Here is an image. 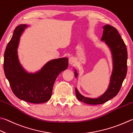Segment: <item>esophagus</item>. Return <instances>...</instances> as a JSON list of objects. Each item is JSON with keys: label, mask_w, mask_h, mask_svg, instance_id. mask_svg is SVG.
<instances>
[{"label": "esophagus", "mask_w": 133, "mask_h": 133, "mask_svg": "<svg viewBox=\"0 0 133 133\" xmlns=\"http://www.w3.org/2000/svg\"><path fill=\"white\" fill-rule=\"evenodd\" d=\"M75 62H76V61H75V58H74V57H71L69 58V64L74 65V64H75Z\"/></svg>", "instance_id": "34e87169"}]
</instances>
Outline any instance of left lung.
I'll return each instance as SVG.
<instances>
[{
	"mask_svg": "<svg viewBox=\"0 0 133 133\" xmlns=\"http://www.w3.org/2000/svg\"><path fill=\"white\" fill-rule=\"evenodd\" d=\"M103 34L101 41L109 47L111 52L113 69L110 77L108 87L103 94L95 98L86 97L80 93L75 88L77 98L79 101L90 105L102 104L115 97L121 90L127 71V50L123 40L115 28L109 25L103 26ZM75 76L77 77L76 69H75Z\"/></svg>",
	"mask_w": 133,
	"mask_h": 133,
	"instance_id": "left-lung-1",
	"label": "left lung"
}]
</instances>
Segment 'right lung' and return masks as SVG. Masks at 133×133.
Returning a JSON list of instances; mask_svg holds the SVG:
<instances>
[{
	"instance_id": "add662e5",
	"label": "right lung",
	"mask_w": 133,
	"mask_h": 133,
	"mask_svg": "<svg viewBox=\"0 0 133 133\" xmlns=\"http://www.w3.org/2000/svg\"><path fill=\"white\" fill-rule=\"evenodd\" d=\"M28 26L21 24L14 29L4 55V71L11 89L17 97L33 104L48 101L52 95L54 82L68 66L66 57L50 60L35 73H29L19 62L18 47L19 39Z\"/></svg>"
}]
</instances>
